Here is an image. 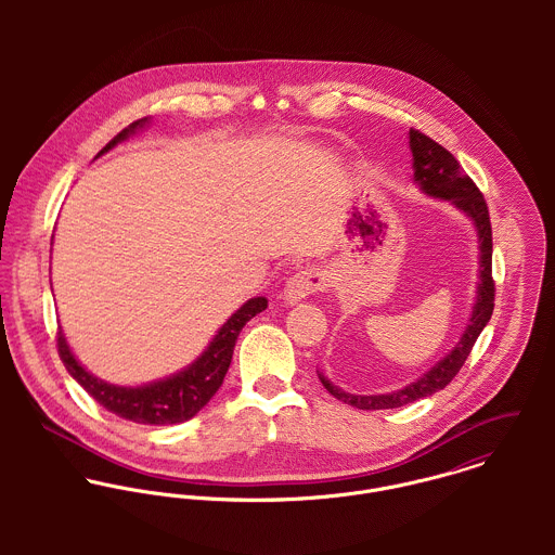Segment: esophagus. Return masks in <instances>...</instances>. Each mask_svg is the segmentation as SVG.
I'll use <instances>...</instances> for the list:
<instances>
[{
  "instance_id": "34e87169",
  "label": "esophagus",
  "mask_w": 555,
  "mask_h": 555,
  "mask_svg": "<svg viewBox=\"0 0 555 555\" xmlns=\"http://www.w3.org/2000/svg\"><path fill=\"white\" fill-rule=\"evenodd\" d=\"M324 288V273L318 269H301L297 271L293 278H288L286 286H284V301L286 304H297L310 295H314L318 291Z\"/></svg>"
}]
</instances>
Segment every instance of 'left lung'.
<instances>
[{"mask_svg": "<svg viewBox=\"0 0 555 555\" xmlns=\"http://www.w3.org/2000/svg\"><path fill=\"white\" fill-rule=\"evenodd\" d=\"M408 143L412 152V170H414V183L421 188L423 194L440 201H449L455 209H460L464 216L470 218L475 224L476 237H478V284H476L475 306L473 314L466 324V331L462 333L455 348L440 359L431 370H427L418 380L405 385L403 389H397L391 393L380 396H352L344 389L335 387L322 372H318V378L322 387L339 401L359 408V410H387L399 408L405 403H412L421 397L434 396L440 389H444L462 370L466 363L476 337L489 322L493 312V278H491V222L489 211L482 194L478 192L475 181L464 172L460 162L453 158L451 152H447L442 145H438L434 139L425 137L418 130L408 132Z\"/></svg>", "mask_w": 555, "mask_h": 555, "instance_id": "obj_1", "label": "left lung"}]
</instances>
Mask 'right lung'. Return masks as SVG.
<instances>
[{
  "mask_svg": "<svg viewBox=\"0 0 555 555\" xmlns=\"http://www.w3.org/2000/svg\"><path fill=\"white\" fill-rule=\"evenodd\" d=\"M147 124H150L147 117L130 124L95 158L104 156L119 143L128 141ZM262 310H267L264 297H254L245 301L237 312L218 328V333L214 335V339L196 361H192L188 367H183L172 376L159 378L147 385H139V387L111 385L89 374L80 365L79 359L73 354L62 328L57 333V350L68 374L108 412L143 425H177L196 416L209 403V399L218 393L229 372L241 328L245 326L247 320L260 314Z\"/></svg>",
  "mask_w": 555,
  "mask_h": 555,
  "instance_id": "add662e5",
  "label": "right lung"
}]
</instances>
